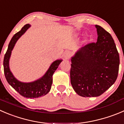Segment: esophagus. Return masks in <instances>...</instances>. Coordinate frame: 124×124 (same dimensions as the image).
<instances>
[{"label":"esophagus","instance_id":"1","mask_svg":"<svg viewBox=\"0 0 124 124\" xmlns=\"http://www.w3.org/2000/svg\"><path fill=\"white\" fill-rule=\"evenodd\" d=\"M71 56V53L70 51H66L63 54V57L65 60H68V59Z\"/></svg>","mask_w":124,"mask_h":124}]
</instances>
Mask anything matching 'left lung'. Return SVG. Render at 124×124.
I'll list each match as a JSON object with an SVG mask.
<instances>
[{
    "label": "left lung",
    "mask_w": 124,
    "mask_h": 124,
    "mask_svg": "<svg viewBox=\"0 0 124 124\" xmlns=\"http://www.w3.org/2000/svg\"><path fill=\"white\" fill-rule=\"evenodd\" d=\"M98 40L81 47L71 57V84L82 97H97L116 81L119 55L111 34L95 25Z\"/></svg>",
    "instance_id": "1"
}]
</instances>
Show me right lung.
<instances>
[{"instance_id":"1","label":"right lung","mask_w":124,"mask_h":124,"mask_svg":"<svg viewBox=\"0 0 124 124\" xmlns=\"http://www.w3.org/2000/svg\"><path fill=\"white\" fill-rule=\"evenodd\" d=\"M30 26L31 25L30 24L24 25L20 31L13 36L8 45V50L5 54L3 59V69L5 76L8 84L20 95L27 98H37L46 95L50 91L53 83L52 76L53 73L58 68L62 60H56L53 62L46 73L41 78L32 82H22L14 78L11 72L9 67V61L11 51L18 39L25 33Z\"/></svg>"}]
</instances>
